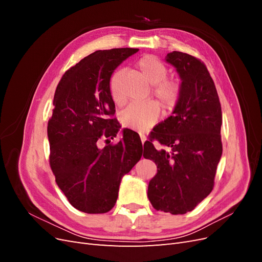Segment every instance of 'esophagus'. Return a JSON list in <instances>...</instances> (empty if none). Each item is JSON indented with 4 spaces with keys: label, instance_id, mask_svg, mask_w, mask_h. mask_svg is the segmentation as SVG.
Returning <instances> with one entry per match:
<instances>
[{
    "label": "esophagus",
    "instance_id": "1",
    "mask_svg": "<svg viewBox=\"0 0 262 262\" xmlns=\"http://www.w3.org/2000/svg\"><path fill=\"white\" fill-rule=\"evenodd\" d=\"M140 138H141V142H142V145H144L145 141H146V138L145 136H143V134H140Z\"/></svg>",
    "mask_w": 262,
    "mask_h": 262
}]
</instances>
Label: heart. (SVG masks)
Returning a JSON list of instances; mask_svg holds the SVG:
<instances>
[{"label":"heart","mask_w":262,"mask_h":262,"mask_svg":"<svg viewBox=\"0 0 262 262\" xmlns=\"http://www.w3.org/2000/svg\"><path fill=\"white\" fill-rule=\"evenodd\" d=\"M138 67L145 80L153 86L154 96L166 110L175 108L179 99V86L176 82L167 80L168 70L164 63L155 55L147 54L138 61ZM122 75L120 70L110 77L109 92L116 104H120L122 97L119 81ZM161 116V109L155 101L143 104H132L125 108L120 115L122 125L137 131H145L154 125Z\"/></svg>","instance_id":"b5f03b06"}]
</instances>
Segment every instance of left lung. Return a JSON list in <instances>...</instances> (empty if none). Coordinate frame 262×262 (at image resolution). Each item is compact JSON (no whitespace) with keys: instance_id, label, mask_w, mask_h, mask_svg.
<instances>
[{"instance_id":"1","label":"left lung","mask_w":262,"mask_h":262,"mask_svg":"<svg viewBox=\"0 0 262 262\" xmlns=\"http://www.w3.org/2000/svg\"><path fill=\"white\" fill-rule=\"evenodd\" d=\"M166 62L181 80L172 115L158 123L152 139L162 147L144 143L143 156L157 166L149 180L148 200L157 211L185 214L207 198L214 186L222 156V109L207 67L192 55L172 51Z\"/></svg>"}]
</instances>
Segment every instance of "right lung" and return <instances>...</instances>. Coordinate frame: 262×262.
<instances>
[{
	"instance_id": "add662e5",
	"label": "right lung",
	"mask_w": 262,
	"mask_h": 262,
	"mask_svg": "<svg viewBox=\"0 0 262 262\" xmlns=\"http://www.w3.org/2000/svg\"><path fill=\"white\" fill-rule=\"evenodd\" d=\"M138 51H95L67 71L54 93L48 122L50 167L69 202L84 213H106L115 207L122 177L143 152L141 140L129 129L122 130L117 144L97 146L102 136L114 139L120 129L109 118L116 112L110 77Z\"/></svg>"
}]
</instances>
